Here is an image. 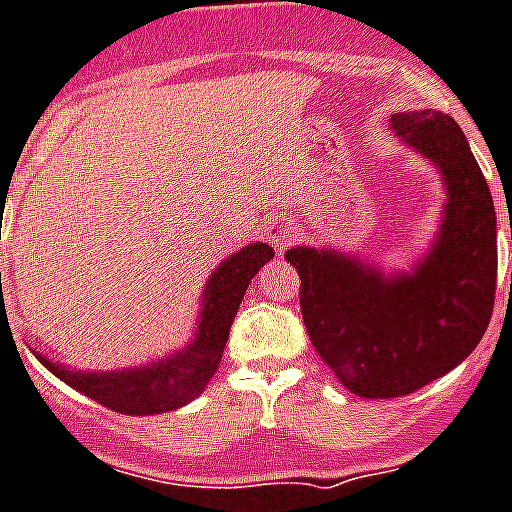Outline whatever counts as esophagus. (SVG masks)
I'll list each match as a JSON object with an SVG mask.
<instances>
[{
  "label": "esophagus",
  "instance_id": "obj_1",
  "mask_svg": "<svg viewBox=\"0 0 512 512\" xmlns=\"http://www.w3.org/2000/svg\"><path fill=\"white\" fill-rule=\"evenodd\" d=\"M298 235H301V230H298V225H293V222H280V225H274L272 230H269V238H272V243L277 251H282L285 246H290V243H293Z\"/></svg>",
  "mask_w": 512,
  "mask_h": 512
}]
</instances>
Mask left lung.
<instances>
[{
  "mask_svg": "<svg viewBox=\"0 0 512 512\" xmlns=\"http://www.w3.org/2000/svg\"><path fill=\"white\" fill-rule=\"evenodd\" d=\"M390 130L445 185L439 227L413 269L384 272L337 248L285 253L316 353L345 390L374 400L411 395L466 361L487 332L497 285L492 193L458 122L421 109L392 114Z\"/></svg>",
  "mask_w": 512,
  "mask_h": 512,
  "instance_id": "8db88e82",
  "label": "left lung"
}]
</instances>
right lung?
Segmentation results:
<instances>
[{
	"label": "right lung",
	"instance_id": "right-lung-1",
	"mask_svg": "<svg viewBox=\"0 0 512 512\" xmlns=\"http://www.w3.org/2000/svg\"><path fill=\"white\" fill-rule=\"evenodd\" d=\"M272 259L274 248L266 243H248L246 248L227 256L211 272L201 293L196 332L185 348L175 350L170 356L141 363V366H128V369L83 371L67 363L49 361L44 353H36V350L33 353L54 377L109 411L128 413V416H154V413L183 408L190 400H196L214 377L240 301L261 266Z\"/></svg>",
	"mask_w": 512,
	"mask_h": 512
}]
</instances>
